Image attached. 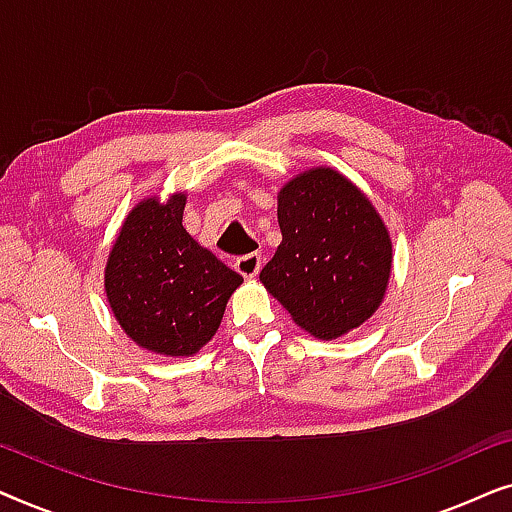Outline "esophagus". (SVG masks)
Here are the masks:
<instances>
[{
  "label": "esophagus",
  "instance_id": "esophagus-1",
  "mask_svg": "<svg viewBox=\"0 0 512 512\" xmlns=\"http://www.w3.org/2000/svg\"><path fill=\"white\" fill-rule=\"evenodd\" d=\"M261 265H263V258L261 254H247V256H240L235 261V268L240 272L242 277H256L258 272H261Z\"/></svg>",
  "mask_w": 512,
  "mask_h": 512
}]
</instances>
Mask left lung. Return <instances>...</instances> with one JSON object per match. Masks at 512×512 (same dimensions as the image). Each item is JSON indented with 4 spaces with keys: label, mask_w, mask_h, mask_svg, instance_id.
Segmentation results:
<instances>
[{
    "label": "left lung",
    "mask_w": 512,
    "mask_h": 512,
    "mask_svg": "<svg viewBox=\"0 0 512 512\" xmlns=\"http://www.w3.org/2000/svg\"><path fill=\"white\" fill-rule=\"evenodd\" d=\"M282 230L261 282L314 338L373 317L391 275V240L370 200L331 167H312L277 195Z\"/></svg>",
    "instance_id": "1"
}]
</instances>
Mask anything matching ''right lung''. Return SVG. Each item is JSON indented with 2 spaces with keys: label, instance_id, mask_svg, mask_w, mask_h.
Returning a JSON list of instances; mask_svg holds the SVG:
<instances>
[{
  "label": "right lung",
  "instance_id": "right-lung-1",
  "mask_svg": "<svg viewBox=\"0 0 512 512\" xmlns=\"http://www.w3.org/2000/svg\"><path fill=\"white\" fill-rule=\"evenodd\" d=\"M186 195L146 198L123 221L104 291L128 338L149 352L191 356L212 340L244 279L181 226Z\"/></svg>",
  "mask_w": 512,
  "mask_h": 512
}]
</instances>
